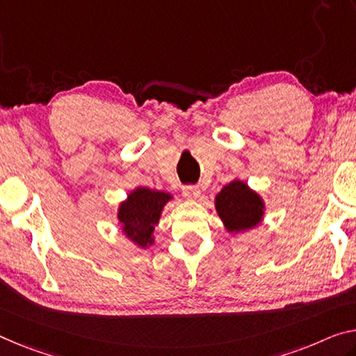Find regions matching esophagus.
<instances>
[{"label": "esophagus", "instance_id": "34e87169", "mask_svg": "<svg viewBox=\"0 0 356 356\" xmlns=\"http://www.w3.org/2000/svg\"><path fill=\"white\" fill-rule=\"evenodd\" d=\"M183 195L186 197V199H191V200L199 199V197H200V189H199V186H195V184L184 186V188H183Z\"/></svg>", "mask_w": 356, "mask_h": 356}]
</instances>
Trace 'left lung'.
I'll return each mask as SVG.
<instances>
[{"label":"left lung","instance_id":"obj_1","mask_svg":"<svg viewBox=\"0 0 356 356\" xmlns=\"http://www.w3.org/2000/svg\"><path fill=\"white\" fill-rule=\"evenodd\" d=\"M262 209L261 197L242 181L229 183L216 195V211L231 232L256 226L262 218Z\"/></svg>","mask_w":356,"mask_h":356}]
</instances>
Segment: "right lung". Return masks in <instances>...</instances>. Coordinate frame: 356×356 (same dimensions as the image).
I'll return each mask as SVG.
<instances>
[{"mask_svg": "<svg viewBox=\"0 0 356 356\" xmlns=\"http://www.w3.org/2000/svg\"><path fill=\"white\" fill-rule=\"evenodd\" d=\"M172 197L161 191H151L147 188H138L129 195L119 209V221L122 222L124 232L140 245L147 247L152 245V232L159 222L163 205Z\"/></svg>", "mask_w": 356, "mask_h": 356, "instance_id": "1", "label": "right lung"}]
</instances>
